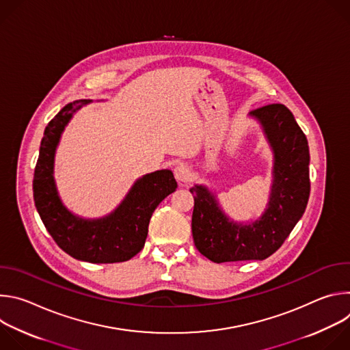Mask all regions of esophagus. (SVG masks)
I'll list each match as a JSON object with an SVG mask.
<instances>
[{
	"instance_id": "1",
	"label": "esophagus",
	"mask_w": 350,
	"mask_h": 350,
	"mask_svg": "<svg viewBox=\"0 0 350 350\" xmlns=\"http://www.w3.org/2000/svg\"><path fill=\"white\" fill-rule=\"evenodd\" d=\"M174 176L180 183H187L191 178V170L185 165H178L174 169Z\"/></svg>"
}]
</instances>
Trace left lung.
<instances>
[{
  "label": "left lung",
  "instance_id": "obj_1",
  "mask_svg": "<svg viewBox=\"0 0 350 350\" xmlns=\"http://www.w3.org/2000/svg\"><path fill=\"white\" fill-rule=\"evenodd\" d=\"M252 115L262 122L275 159L270 202L262 219L249 226L231 223L206 188L189 189L195 246L215 263L269 258L288 238L309 201V146L293 115L282 104L260 107Z\"/></svg>",
  "mask_w": 350,
  "mask_h": 350
}]
</instances>
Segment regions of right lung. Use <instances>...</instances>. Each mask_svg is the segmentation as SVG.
Wrapping results in <instances>:
<instances>
[{"instance_id": "1", "label": "right lung", "mask_w": 350, "mask_h": 350, "mask_svg": "<svg viewBox=\"0 0 350 350\" xmlns=\"http://www.w3.org/2000/svg\"><path fill=\"white\" fill-rule=\"evenodd\" d=\"M88 103L81 99L66 105L45 127L34 169V204L49 235L72 258L88 263L126 262L144 247L154 211L176 191L177 183L170 170H159L139 178L123 204L105 219L88 221L69 213L57 193L54 155L66 123Z\"/></svg>"}]
</instances>
